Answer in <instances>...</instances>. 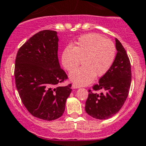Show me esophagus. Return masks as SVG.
I'll list each match as a JSON object with an SVG mask.
<instances>
[{"instance_id": "obj_1", "label": "esophagus", "mask_w": 146, "mask_h": 146, "mask_svg": "<svg viewBox=\"0 0 146 146\" xmlns=\"http://www.w3.org/2000/svg\"><path fill=\"white\" fill-rule=\"evenodd\" d=\"M79 87V86H78L77 84H73L72 85V89H78V88Z\"/></svg>"}]
</instances>
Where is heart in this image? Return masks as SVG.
<instances>
[{
    "label": "heart",
    "mask_w": 146,
    "mask_h": 146,
    "mask_svg": "<svg viewBox=\"0 0 146 146\" xmlns=\"http://www.w3.org/2000/svg\"><path fill=\"white\" fill-rule=\"evenodd\" d=\"M116 55L115 44L102 35L90 33L82 35L74 47L68 46L62 54V64L70 72L76 69L82 60L81 68L70 74L73 82L87 85L92 82L95 76L101 77L110 70Z\"/></svg>",
    "instance_id": "1"
}]
</instances>
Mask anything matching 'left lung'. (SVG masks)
<instances>
[{
	"label": "left lung",
	"instance_id": "1",
	"mask_svg": "<svg viewBox=\"0 0 146 146\" xmlns=\"http://www.w3.org/2000/svg\"><path fill=\"white\" fill-rule=\"evenodd\" d=\"M117 54L110 70L102 76L99 83L89 89L85 111L92 117L107 119L115 115L128 97L131 85L132 72L130 61L121 42L115 38ZM102 90L103 93L98 94Z\"/></svg>",
	"mask_w": 146,
	"mask_h": 146
}]
</instances>
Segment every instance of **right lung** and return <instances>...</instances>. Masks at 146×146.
<instances>
[{
    "label": "right lung",
    "mask_w": 146,
    "mask_h": 146,
    "mask_svg": "<svg viewBox=\"0 0 146 146\" xmlns=\"http://www.w3.org/2000/svg\"><path fill=\"white\" fill-rule=\"evenodd\" d=\"M57 32L44 30L27 40L18 50L14 78L22 103L29 113L46 121L57 119L65 111L71 84L59 63Z\"/></svg>",
    "instance_id": "add662e5"
}]
</instances>
